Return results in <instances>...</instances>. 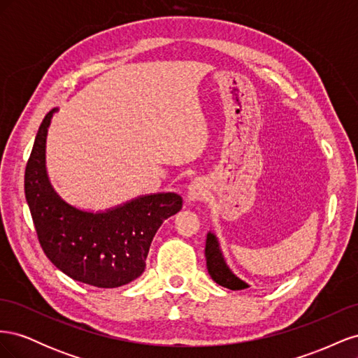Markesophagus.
I'll return each instance as SVG.
<instances>
[{
    "label": "esophagus",
    "mask_w": 358,
    "mask_h": 358,
    "mask_svg": "<svg viewBox=\"0 0 358 358\" xmlns=\"http://www.w3.org/2000/svg\"><path fill=\"white\" fill-rule=\"evenodd\" d=\"M206 192H208V187H206V182L200 178L191 180V183L188 185V201H200L201 199H204Z\"/></svg>",
    "instance_id": "esophagus-1"
}]
</instances>
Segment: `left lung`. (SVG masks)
<instances>
[{
    "label": "left lung",
    "mask_w": 358,
    "mask_h": 358,
    "mask_svg": "<svg viewBox=\"0 0 358 358\" xmlns=\"http://www.w3.org/2000/svg\"><path fill=\"white\" fill-rule=\"evenodd\" d=\"M204 255H206L208 272L216 284L233 291L249 288V284L245 282V280L241 279L237 275H234L233 270L229 267V264H227L218 236H216L213 231H209L208 237H206Z\"/></svg>",
    "instance_id": "8db88e82"
}]
</instances>
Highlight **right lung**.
Wrapping results in <instances>:
<instances>
[{
    "label": "right lung",
    "mask_w": 358,
    "mask_h": 358,
    "mask_svg": "<svg viewBox=\"0 0 358 358\" xmlns=\"http://www.w3.org/2000/svg\"><path fill=\"white\" fill-rule=\"evenodd\" d=\"M45 116L25 169V197L40 245L53 266L79 282L122 287L145 272L150 243L161 224L182 209L176 192L145 194L106 210L80 209L64 200L46 169Z\"/></svg>",
    "instance_id": "right-lung-1"
}]
</instances>
